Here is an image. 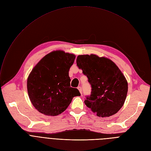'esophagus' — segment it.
Wrapping results in <instances>:
<instances>
[{"label": "esophagus", "instance_id": "1", "mask_svg": "<svg viewBox=\"0 0 151 151\" xmlns=\"http://www.w3.org/2000/svg\"><path fill=\"white\" fill-rule=\"evenodd\" d=\"M78 91H80V93H81V94L82 95V88L81 87H78Z\"/></svg>", "mask_w": 151, "mask_h": 151}]
</instances>
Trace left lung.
I'll return each mask as SVG.
<instances>
[{
	"label": "left lung",
	"mask_w": 151,
	"mask_h": 151,
	"mask_svg": "<svg viewBox=\"0 0 151 151\" xmlns=\"http://www.w3.org/2000/svg\"><path fill=\"white\" fill-rule=\"evenodd\" d=\"M77 65L87 76L91 93L84 101L98 117H109L123 106L127 95L128 82L124 74L110 59L91 54L78 55Z\"/></svg>",
	"instance_id": "obj_1"
}]
</instances>
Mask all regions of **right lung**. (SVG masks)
Instances as JSON below:
<instances>
[{
  "instance_id": "1",
  "label": "right lung",
  "mask_w": 151,
  "mask_h": 151,
  "mask_svg": "<svg viewBox=\"0 0 151 151\" xmlns=\"http://www.w3.org/2000/svg\"><path fill=\"white\" fill-rule=\"evenodd\" d=\"M76 55L56 50L46 55L32 69L27 80L29 98L39 112L55 116L65 111L74 96H80L70 85V68Z\"/></svg>"
}]
</instances>
